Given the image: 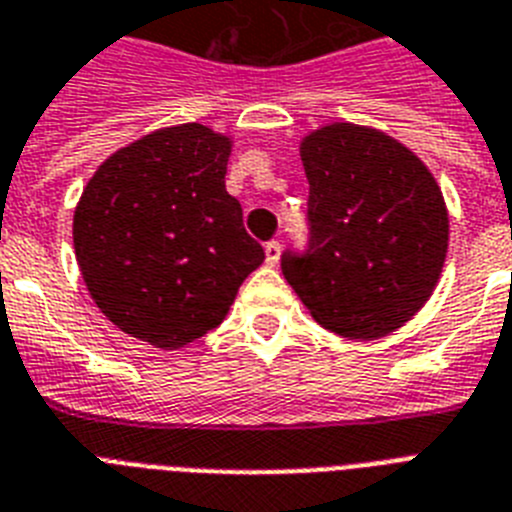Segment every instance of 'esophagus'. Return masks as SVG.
I'll return each mask as SVG.
<instances>
[{"label": "esophagus", "mask_w": 512, "mask_h": 512, "mask_svg": "<svg viewBox=\"0 0 512 512\" xmlns=\"http://www.w3.org/2000/svg\"><path fill=\"white\" fill-rule=\"evenodd\" d=\"M278 260H281V244L278 242L265 244V263L273 268V265H278Z\"/></svg>", "instance_id": "34e87169"}]
</instances>
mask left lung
Masks as SVG:
<instances>
[{
  "label": "left lung",
  "mask_w": 512,
  "mask_h": 512,
  "mask_svg": "<svg viewBox=\"0 0 512 512\" xmlns=\"http://www.w3.org/2000/svg\"><path fill=\"white\" fill-rule=\"evenodd\" d=\"M310 247L281 270L323 328L368 342L405 326L439 284L450 218L423 160L384 131L328 123L299 144Z\"/></svg>",
  "instance_id": "left-lung-1"
}]
</instances>
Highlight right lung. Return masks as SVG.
<instances>
[{"label": "right lung", "mask_w": 512, "mask_h": 512, "mask_svg": "<svg viewBox=\"0 0 512 512\" xmlns=\"http://www.w3.org/2000/svg\"><path fill=\"white\" fill-rule=\"evenodd\" d=\"M234 141L202 123L157 128L83 186L73 247L94 305L120 331L178 350L213 331L265 260L226 191Z\"/></svg>", "instance_id": "obj_1"}]
</instances>
